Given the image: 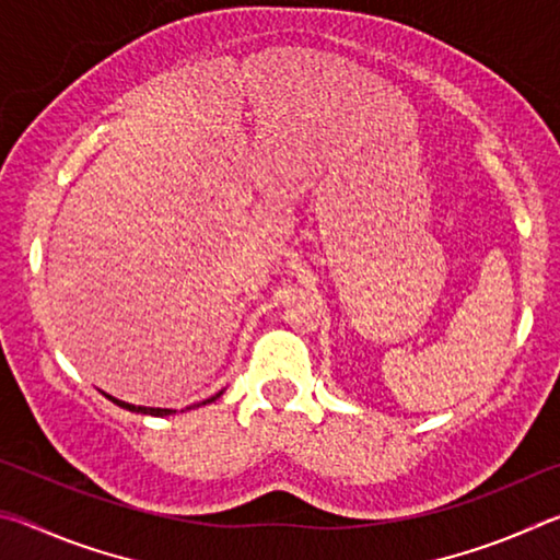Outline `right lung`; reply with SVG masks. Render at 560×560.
I'll return each instance as SVG.
<instances>
[{
  "instance_id": "obj_1",
  "label": "right lung",
  "mask_w": 560,
  "mask_h": 560,
  "mask_svg": "<svg viewBox=\"0 0 560 560\" xmlns=\"http://www.w3.org/2000/svg\"><path fill=\"white\" fill-rule=\"evenodd\" d=\"M224 390H220L217 393L214 397H210V400H205V402H197L195 407H200V405H207V402H214L217 397H220ZM106 395V393H103ZM110 402H116L118 407H122V410H130V412H140V415H153V417H167V415H173V412H177V410H170V407H145V405H130V402H122V400H118V397H113V395H106ZM187 410H192V407H187Z\"/></svg>"
}]
</instances>
